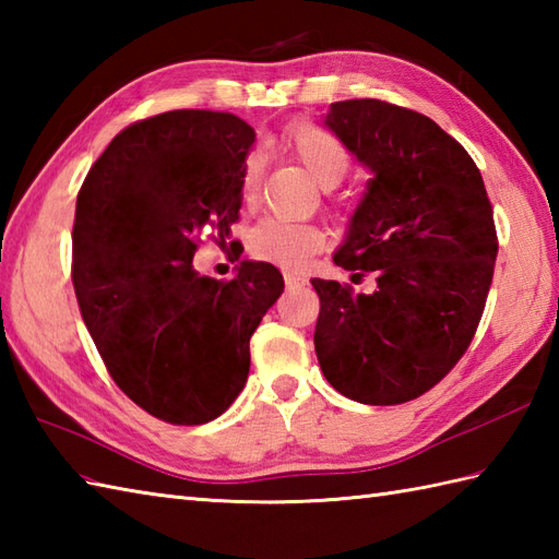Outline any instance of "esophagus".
Listing matches in <instances>:
<instances>
[{
  "instance_id": "esophagus-1",
  "label": "esophagus",
  "mask_w": 559,
  "mask_h": 559,
  "mask_svg": "<svg viewBox=\"0 0 559 559\" xmlns=\"http://www.w3.org/2000/svg\"><path fill=\"white\" fill-rule=\"evenodd\" d=\"M283 278H286V286L295 288V286H305L307 278L298 271H283Z\"/></svg>"
}]
</instances>
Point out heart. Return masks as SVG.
<instances>
[{
    "mask_svg": "<svg viewBox=\"0 0 559 559\" xmlns=\"http://www.w3.org/2000/svg\"><path fill=\"white\" fill-rule=\"evenodd\" d=\"M281 148L298 160L322 189L338 187L350 173V153L341 141L312 122L288 127L281 136ZM264 185V163L257 153L242 160L240 189L245 204H257ZM326 245V233L310 223H290L283 218H264L249 233V254L271 261L283 269H302L312 254Z\"/></svg>",
    "mask_w": 559,
    "mask_h": 559,
    "instance_id": "obj_1",
    "label": "heart"
}]
</instances>
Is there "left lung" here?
<instances>
[{
    "mask_svg": "<svg viewBox=\"0 0 559 559\" xmlns=\"http://www.w3.org/2000/svg\"><path fill=\"white\" fill-rule=\"evenodd\" d=\"M326 127L372 170L336 266L377 290L312 278L317 360L358 403L423 396L468 350L488 300L497 230L478 165L442 127L374 98L331 103Z\"/></svg>",
    "mask_w": 559,
    "mask_h": 559,
    "instance_id": "left-lung-1",
    "label": "left lung"
}]
</instances>
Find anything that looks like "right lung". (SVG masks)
<instances>
[{"instance_id":"add662e5","label":"right lung","mask_w":559,"mask_h":559,"mask_svg":"<svg viewBox=\"0 0 559 559\" xmlns=\"http://www.w3.org/2000/svg\"><path fill=\"white\" fill-rule=\"evenodd\" d=\"M254 129L230 112L170 110L124 127L76 197L71 283L115 384L153 418L204 425L249 374V338L283 276L242 261L216 281L192 266L201 237L240 221ZM233 245V242H230Z\"/></svg>"}]
</instances>
